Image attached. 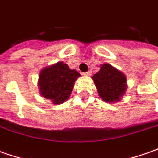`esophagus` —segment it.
I'll use <instances>...</instances> for the list:
<instances>
[{"label":"esophagus","mask_w":158,"mask_h":158,"mask_svg":"<svg viewBox=\"0 0 158 158\" xmlns=\"http://www.w3.org/2000/svg\"><path fill=\"white\" fill-rule=\"evenodd\" d=\"M92 74V72L91 71H88V72H86V73H84V75H86V76H90Z\"/></svg>","instance_id":"34e87169"}]
</instances>
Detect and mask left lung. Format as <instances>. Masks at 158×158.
I'll return each mask as SVG.
<instances>
[{"label":"left lung","mask_w":158,"mask_h":158,"mask_svg":"<svg viewBox=\"0 0 158 158\" xmlns=\"http://www.w3.org/2000/svg\"><path fill=\"white\" fill-rule=\"evenodd\" d=\"M92 79H94L100 97L106 102L112 103L118 101L125 94L127 78L111 64H102L101 70Z\"/></svg>","instance_id":"obj_1"}]
</instances>
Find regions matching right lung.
<instances>
[{"mask_svg": "<svg viewBox=\"0 0 158 158\" xmlns=\"http://www.w3.org/2000/svg\"><path fill=\"white\" fill-rule=\"evenodd\" d=\"M79 76L80 74L76 70L70 69L66 64L57 62L40 72L39 92L53 104L64 103L71 95L74 83Z\"/></svg>", "mask_w": 158, "mask_h": 158, "instance_id": "right-lung-1", "label": "right lung"}]
</instances>
